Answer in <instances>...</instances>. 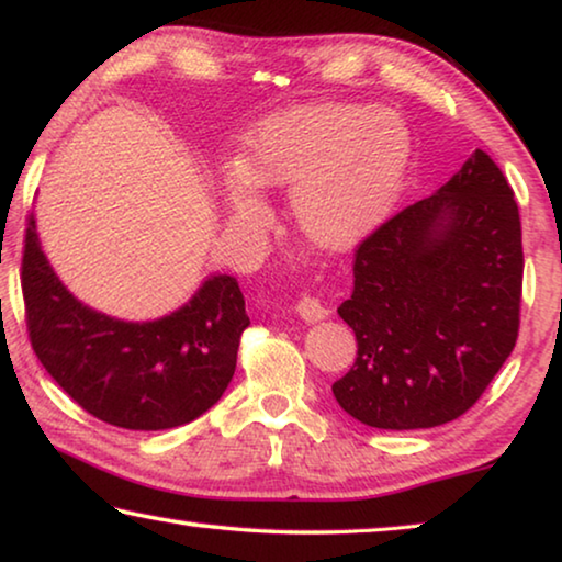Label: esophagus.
I'll return each instance as SVG.
<instances>
[{
	"label": "esophagus",
	"instance_id": "1",
	"mask_svg": "<svg viewBox=\"0 0 562 562\" xmlns=\"http://www.w3.org/2000/svg\"><path fill=\"white\" fill-rule=\"evenodd\" d=\"M296 314L304 318V322L314 324V322H322V318L329 316V308H326L322 301L314 299V296H301L299 304H296Z\"/></svg>",
	"mask_w": 562,
	"mask_h": 562
}]
</instances>
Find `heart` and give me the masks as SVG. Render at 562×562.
<instances>
[{
  "mask_svg": "<svg viewBox=\"0 0 562 562\" xmlns=\"http://www.w3.org/2000/svg\"><path fill=\"white\" fill-rule=\"evenodd\" d=\"M407 166V137L382 110L291 108L258 123L236 158L226 201L238 226H258V193L289 188V218L322 251L361 244L390 213Z\"/></svg>",
  "mask_w": 562,
  "mask_h": 562,
  "instance_id": "b5f03b06",
  "label": "heart"
}]
</instances>
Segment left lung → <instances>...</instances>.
<instances>
[{
	"instance_id": "obj_1",
	"label": "left lung",
	"mask_w": 562,
	"mask_h": 562,
	"mask_svg": "<svg viewBox=\"0 0 562 562\" xmlns=\"http://www.w3.org/2000/svg\"><path fill=\"white\" fill-rule=\"evenodd\" d=\"M522 228L513 188L485 150L353 251L339 316L357 361L331 392L376 429L462 417L510 357L520 329Z\"/></svg>"
}]
</instances>
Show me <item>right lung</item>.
Returning <instances> with one entry per match:
<instances>
[{
  "label": "right lung",
  "instance_id": "1",
  "mask_svg": "<svg viewBox=\"0 0 562 562\" xmlns=\"http://www.w3.org/2000/svg\"><path fill=\"white\" fill-rule=\"evenodd\" d=\"M22 296L32 349L85 412L123 429L180 427L209 412L236 371L246 301L233 276H211L158 322H120L80 304L42 254L30 213Z\"/></svg>",
  "mask_w": 562,
  "mask_h": 562
}]
</instances>
